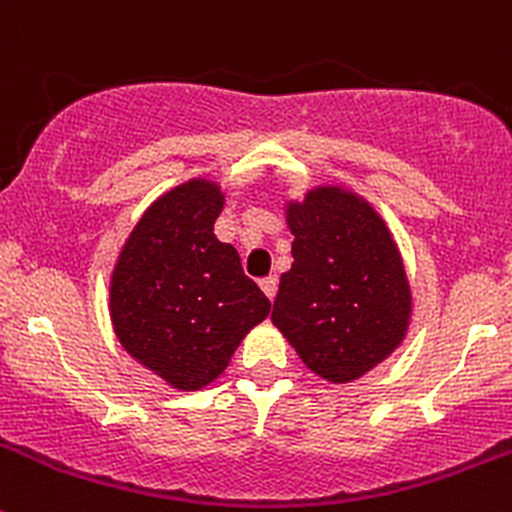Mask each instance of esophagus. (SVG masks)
Instances as JSON below:
<instances>
[{"label":"esophagus","instance_id":"esophagus-1","mask_svg":"<svg viewBox=\"0 0 512 512\" xmlns=\"http://www.w3.org/2000/svg\"><path fill=\"white\" fill-rule=\"evenodd\" d=\"M260 287H262V292L267 295V300H275V295H277V277L275 275L265 277V280L260 282Z\"/></svg>","mask_w":512,"mask_h":512}]
</instances>
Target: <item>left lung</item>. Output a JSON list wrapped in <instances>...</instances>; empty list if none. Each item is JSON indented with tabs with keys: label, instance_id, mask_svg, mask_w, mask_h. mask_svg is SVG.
I'll list each match as a JSON object with an SVG mask.
<instances>
[{
	"label": "left lung",
	"instance_id": "left-lung-1",
	"mask_svg": "<svg viewBox=\"0 0 512 512\" xmlns=\"http://www.w3.org/2000/svg\"><path fill=\"white\" fill-rule=\"evenodd\" d=\"M290 270L272 325L315 375L342 385L388 360L413 322V290L388 222L355 190L317 185L285 202Z\"/></svg>",
	"mask_w": 512,
	"mask_h": 512
}]
</instances>
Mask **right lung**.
<instances>
[{"instance_id":"add662e5","label":"right lung","mask_w":512,"mask_h":512,"mask_svg":"<svg viewBox=\"0 0 512 512\" xmlns=\"http://www.w3.org/2000/svg\"><path fill=\"white\" fill-rule=\"evenodd\" d=\"M220 182L192 177L157 197L109 275V317L127 355L175 390H202L230 365L270 300L215 237Z\"/></svg>"}]
</instances>
